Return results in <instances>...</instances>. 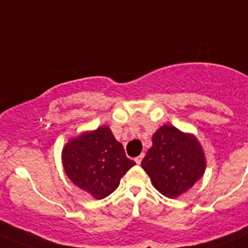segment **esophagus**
<instances>
[{"mask_svg":"<svg viewBox=\"0 0 248 248\" xmlns=\"http://www.w3.org/2000/svg\"><path fill=\"white\" fill-rule=\"evenodd\" d=\"M142 158H143V155H138V157L135 158V162H136V164H141V162H142Z\"/></svg>","mask_w":248,"mask_h":248,"instance_id":"obj_1","label":"esophagus"}]
</instances>
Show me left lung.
Instances as JSON below:
<instances>
[{
  "mask_svg": "<svg viewBox=\"0 0 248 248\" xmlns=\"http://www.w3.org/2000/svg\"><path fill=\"white\" fill-rule=\"evenodd\" d=\"M141 167L163 196L175 199L190 190L206 170V155L193 134L163 125L152 136Z\"/></svg>",
  "mask_w": 248,
  "mask_h": 248,
  "instance_id": "1",
  "label": "left lung"
}]
</instances>
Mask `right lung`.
<instances>
[{"label":"right lung","mask_w":248,"mask_h":248,"mask_svg":"<svg viewBox=\"0 0 248 248\" xmlns=\"http://www.w3.org/2000/svg\"><path fill=\"white\" fill-rule=\"evenodd\" d=\"M62 163L69 180L96 200L110 195L135 166L105 125L70 139L62 150Z\"/></svg>","instance_id":"obj_1"}]
</instances>
